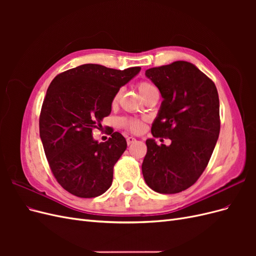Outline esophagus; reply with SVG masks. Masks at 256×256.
<instances>
[{"instance_id": "esophagus-1", "label": "esophagus", "mask_w": 256, "mask_h": 256, "mask_svg": "<svg viewBox=\"0 0 256 256\" xmlns=\"http://www.w3.org/2000/svg\"><path fill=\"white\" fill-rule=\"evenodd\" d=\"M134 142H136V138H134V136H128V138H127V144H128V145L132 144Z\"/></svg>"}]
</instances>
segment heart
<instances>
[{
	"label": "heart",
	"instance_id": "b5f03b06",
	"mask_svg": "<svg viewBox=\"0 0 256 256\" xmlns=\"http://www.w3.org/2000/svg\"><path fill=\"white\" fill-rule=\"evenodd\" d=\"M138 92H140V94L142 97L146 96L147 94H150V92L157 90L156 88L152 84L148 83V82H140L138 85ZM120 90H118L116 94L114 95V98H113V104H115L116 102H118V98L120 96ZM122 124L124 126L128 127L130 130H132L134 132H140V131L143 130V124L142 122L138 120H122Z\"/></svg>",
	"mask_w": 256,
	"mask_h": 256
}]
</instances>
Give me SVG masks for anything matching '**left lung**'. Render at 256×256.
I'll list each match as a JSON object with an SVG mask.
<instances>
[{
  "label": "left lung",
  "instance_id": "8db88e82",
  "mask_svg": "<svg viewBox=\"0 0 256 256\" xmlns=\"http://www.w3.org/2000/svg\"><path fill=\"white\" fill-rule=\"evenodd\" d=\"M145 76L164 98L152 134L171 138V144L159 146L147 138L144 180L156 192H182L202 175L218 141V90L196 65L184 60L147 69Z\"/></svg>",
  "mask_w": 256,
  "mask_h": 256
}]
</instances>
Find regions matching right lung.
I'll return each instance as SVG.
<instances>
[{
    "mask_svg": "<svg viewBox=\"0 0 256 256\" xmlns=\"http://www.w3.org/2000/svg\"><path fill=\"white\" fill-rule=\"evenodd\" d=\"M84 64L56 76L44 100L40 134L58 182L79 198H96L111 187L113 168L127 148L120 132L104 143L92 128L112 110L114 95L140 72Z\"/></svg>",
    "mask_w": 256,
    "mask_h": 256,
    "instance_id": "right-lung-1",
    "label": "right lung"
}]
</instances>
